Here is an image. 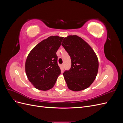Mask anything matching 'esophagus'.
<instances>
[{
  "mask_svg": "<svg viewBox=\"0 0 123 123\" xmlns=\"http://www.w3.org/2000/svg\"><path fill=\"white\" fill-rule=\"evenodd\" d=\"M61 70H62V71H64V64H62L61 65Z\"/></svg>",
  "mask_w": 123,
  "mask_h": 123,
  "instance_id": "34e87169",
  "label": "esophagus"
}]
</instances>
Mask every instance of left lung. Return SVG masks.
I'll return each mask as SVG.
<instances>
[{
	"mask_svg": "<svg viewBox=\"0 0 123 123\" xmlns=\"http://www.w3.org/2000/svg\"><path fill=\"white\" fill-rule=\"evenodd\" d=\"M62 45L71 60V67L63 73L68 88L79 91L88 88L95 80L98 69V58L94 51L77 35L65 37Z\"/></svg>",
	"mask_w": 123,
	"mask_h": 123,
	"instance_id": "8db88e82",
	"label": "left lung"
}]
</instances>
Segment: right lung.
<instances>
[{"label": "right lung", "instance_id": "right-lung-1", "mask_svg": "<svg viewBox=\"0 0 123 123\" xmlns=\"http://www.w3.org/2000/svg\"><path fill=\"white\" fill-rule=\"evenodd\" d=\"M63 38L50 36L37 44L28 56L25 64L26 75L38 90L46 91L52 88L61 73L56 52Z\"/></svg>", "mask_w": 123, "mask_h": 123}]
</instances>
